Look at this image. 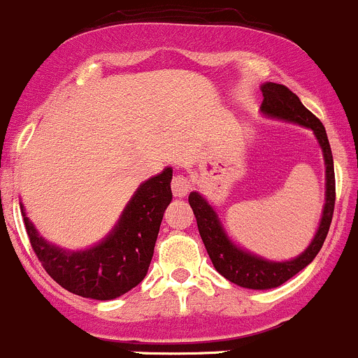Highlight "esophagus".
<instances>
[{
  "label": "esophagus",
  "mask_w": 358,
  "mask_h": 358,
  "mask_svg": "<svg viewBox=\"0 0 358 358\" xmlns=\"http://www.w3.org/2000/svg\"><path fill=\"white\" fill-rule=\"evenodd\" d=\"M189 191H191V182L186 176H176V178L172 179V193H174V196L184 198L187 196Z\"/></svg>",
  "instance_id": "1"
}]
</instances>
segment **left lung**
Wrapping results in <instances>:
<instances>
[{
  "instance_id": "left-lung-1",
  "label": "left lung",
  "mask_w": 358,
  "mask_h": 358,
  "mask_svg": "<svg viewBox=\"0 0 358 358\" xmlns=\"http://www.w3.org/2000/svg\"><path fill=\"white\" fill-rule=\"evenodd\" d=\"M261 90H263L264 97L263 104H261V111L264 115L299 123V125L313 130V134L318 139V144H320L322 151H324L325 180L327 182H325L324 214H322L320 226H318V231L315 235L313 242L310 243V247L299 257L292 261H284V263L266 261L263 257L252 256V254L238 249L226 236L224 229H222L221 222L217 219V214L207 203V200L198 193L189 194V205L193 208L194 217H196L198 231H200V236L203 240L205 249H207V254L214 268L222 277L228 278L229 282L247 289L278 287L284 282H287L289 278L294 277L296 273H299L303 268H306L315 259L322 245H324L325 236L329 233V226H331L332 221V214H334L336 201L334 162H332L331 144H329L327 134H325V129L320 120L313 113L308 111L301 104L298 95L291 88L285 87V85L271 83L270 81V83H264Z\"/></svg>"
}]
</instances>
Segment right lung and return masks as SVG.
<instances>
[{
  "label": "right lung",
  "mask_w": 358,
  "mask_h": 358,
  "mask_svg": "<svg viewBox=\"0 0 358 358\" xmlns=\"http://www.w3.org/2000/svg\"><path fill=\"white\" fill-rule=\"evenodd\" d=\"M172 169L141 184L111 235L92 249L67 252L45 242L24 214L31 247L41 266L73 294L115 299L144 280L155 252L165 208L172 200Z\"/></svg>",
  "instance_id": "1"
}]
</instances>
